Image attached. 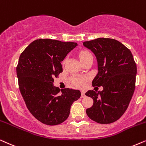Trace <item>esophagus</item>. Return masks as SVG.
Masks as SVG:
<instances>
[{
	"label": "esophagus",
	"mask_w": 146,
	"mask_h": 146,
	"mask_svg": "<svg viewBox=\"0 0 146 146\" xmlns=\"http://www.w3.org/2000/svg\"><path fill=\"white\" fill-rule=\"evenodd\" d=\"M85 97V91H81V98H84Z\"/></svg>",
	"instance_id": "esophagus-1"
}]
</instances>
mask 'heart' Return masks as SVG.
Here are the masks:
<instances>
[{
	"mask_svg": "<svg viewBox=\"0 0 146 146\" xmlns=\"http://www.w3.org/2000/svg\"><path fill=\"white\" fill-rule=\"evenodd\" d=\"M91 53L87 50H82L79 53V57L81 61H83L89 56H91ZM65 60L63 61V64H65ZM87 81V78L84 76H75L72 78V81L77 87H83L85 85V81Z\"/></svg>",
	"mask_w": 146,
	"mask_h": 146,
	"instance_id": "heart-1",
	"label": "heart"
}]
</instances>
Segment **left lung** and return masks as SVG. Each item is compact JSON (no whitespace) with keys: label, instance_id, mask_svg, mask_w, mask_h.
<instances>
[{"label":"left lung","instance_id":"1","mask_svg":"<svg viewBox=\"0 0 146 146\" xmlns=\"http://www.w3.org/2000/svg\"><path fill=\"white\" fill-rule=\"evenodd\" d=\"M83 44L93 52L98 62V72L93 86L104 87L102 91L90 90L85 93L93 100V106L86 113L97 123H113L123 115L133 96L136 64L131 51L113 38H98Z\"/></svg>","mask_w":146,"mask_h":146}]
</instances>
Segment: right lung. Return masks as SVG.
<instances>
[{
    "mask_svg": "<svg viewBox=\"0 0 146 146\" xmlns=\"http://www.w3.org/2000/svg\"><path fill=\"white\" fill-rule=\"evenodd\" d=\"M77 42L37 39L21 53L17 67L19 86L31 113L41 123L55 125L69 117L70 109L81 97L79 90L54 86V77L63 72L61 63Z\"/></svg>",
    "mask_w": 146,
    "mask_h": 146,
    "instance_id": "1",
    "label": "right lung"
}]
</instances>
